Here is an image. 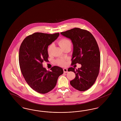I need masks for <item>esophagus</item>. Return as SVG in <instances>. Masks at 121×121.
Instances as JSON below:
<instances>
[{"mask_svg": "<svg viewBox=\"0 0 121 121\" xmlns=\"http://www.w3.org/2000/svg\"><path fill=\"white\" fill-rule=\"evenodd\" d=\"M63 72H64V73H68V69H66V68H65V69H63Z\"/></svg>", "mask_w": 121, "mask_h": 121, "instance_id": "obj_1", "label": "esophagus"}]
</instances>
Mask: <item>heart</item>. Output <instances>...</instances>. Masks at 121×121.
Masks as SVG:
<instances>
[{
  "label": "heart",
  "instance_id": "1",
  "mask_svg": "<svg viewBox=\"0 0 121 121\" xmlns=\"http://www.w3.org/2000/svg\"><path fill=\"white\" fill-rule=\"evenodd\" d=\"M58 43L60 47L63 49L64 48L67 46H71V42L69 39H62L58 42ZM54 45L53 43L51 44L49 46H48L47 52L48 54H50L51 53L52 48H53ZM56 63L58 64V65L60 66H65L67 64V62L65 59H58L56 60Z\"/></svg>",
  "mask_w": 121,
  "mask_h": 121
}]
</instances>
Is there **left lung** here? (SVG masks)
I'll return each instance as SVG.
<instances>
[{
  "label": "left lung",
  "mask_w": 121,
  "mask_h": 121,
  "mask_svg": "<svg viewBox=\"0 0 121 121\" xmlns=\"http://www.w3.org/2000/svg\"><path fill=\"white\" fill-rule=\"evenodd\" d=\"M61 34L70 39L73 44L72 65H82L78 69L73 67L68 69L76 75L70 84L78 91H86L93 85L99 72L100 53L97 42L89 31L79 28L71 29Z\"/></svg>",
  "instance_id": "8db88e82"
}]
</instances>
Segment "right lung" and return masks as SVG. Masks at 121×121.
I'll use <instances>...</instances> for the list:
<instances>
[{
  "mask_svg": "<svg viewBox=\"0 0 121 121\" xmlns=\"http://www.w3.org/2000/svg\"><path fill=\"white\" fill-rule=\"evenodd\" d=\"M59 34L35 33L27 36L22 43L19 51V63L21 73L29 86L36 92L45 94L56 86L63 69L53 66L47 71L43 61H48V46L55 40Z\"/></svg>",
  "mask_w": 121,
  "mask_h": 121,
  "instance_id": "1",
  "label": "right lung"
}]
</instances>
